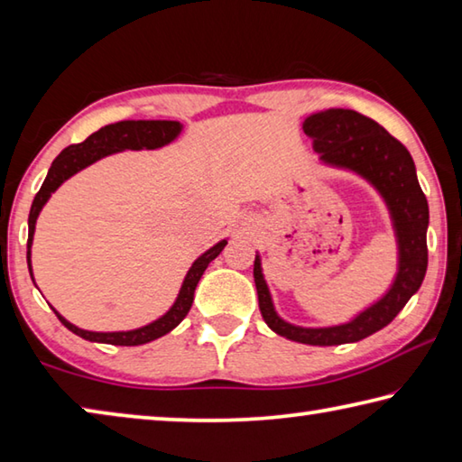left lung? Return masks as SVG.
<instances>
[{
	"label": "left lung",
	"instance_id": "1",
	"mask_svg": "<svg viewBox=\"0 0 462 462\" xmlns=\"http://www.w3.org/2000/svg\"><path fill=\"white\" fill-rule=\"evenodd\" d=\"M302 127L322 162L355 170L382 192L398 236L400 270L390 292L355 320L328 328H302L288 325L273 310L260 257H255L257 300L265 325L290 341L319 346L357 343L390 325L422 286L428 268V200L418 184L414 160L406 145L387 134L377 121L353 109H327L306 117Z\"/></svg>",
	"mask_w": 462,
	"mask_h": 462
}]
</instances>
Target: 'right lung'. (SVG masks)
I'll list each match as a JSON object with an SVG mask.
<instances>
[{"label": "right lung", "instance_id": "obj_1", "mask_svg": "<svg viewBox=\"0 0 462 462\" xmlns=\"http://www.w3.org/2000/svg\"><path fill=\"white\" fill-rule=\"evenodd\" d=\"M182 125L178 121H117V124L105 125L99 132H95L87 137L85 142L72 143L69 148H64L59 156L54 158L51 170L44 178L42 186L36 192L34 202H32L30 217H28V268L32 276V265H30V247L32 239H34V229H36V218L40 210L46 205V200L51 199V194L59 189V186L77 174L79 170L87 168L103 156L113 152H124V150H153L162 148L174 140V137L180 134ZM226 241H221L215 247H210L208 252L202 254L197 262L192 263V268L186 273L182 282L180 294H178L176 302L172 309H170L164 317L153 320L152 325H145L142 328L127 330V333H91V330H83L75 325H70L69 320H64L59 312L54 310L56 317L62 322L64 327L72 333L83 337L85 341L93 343H107V345H119V346H135V345H145L150 341H156V338L164 337L170 333L174 327L182 322V319L189 314L192 300H194V288H197L199 280L202 273H205L207 265L215 260V257L223 252ZM34 280V278H32Z\"/></svg>", "mask_w": 462, "mask_h": 462}]
</instances>
